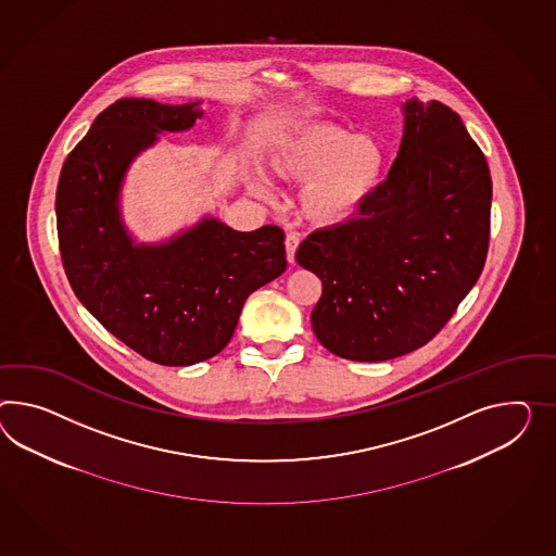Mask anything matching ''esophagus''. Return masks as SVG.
Returning a JSON list of instances; mask_svg holds the SVG:
<instances>
[{"label":"esophagus","mask_w":556,"mask_h":556,"mask_svg":"<svg viewBox=\"0 0 556 556\" xmlns=\"http://www.w3.org/2000/svg\"><path fill=\"white\" fill-rule=\"evenodd\" d=\"M300 238L296 233H288L286 236V257H288V262L290 264H294V260H296V250H299Z\"/></svg>","instance_id":"34e87169"}]
</instances>
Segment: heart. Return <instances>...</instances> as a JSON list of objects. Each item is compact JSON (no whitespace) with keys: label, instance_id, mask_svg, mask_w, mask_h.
Returning <instances> with one entry per match:
<instances>
[{"label":"heart","instance_id":"obj_1","mask_svg":"<svg viewBox=\"0 0 556 556\" xmlns=\"http://www.w3.org/2000/svg\"><path fill=\"white\" fill-rule=\"evenodd\" d=\"M266 163L278 179L302 184V217L318 228H334L375 198L383 184L387 151L372 135H355L334 123H304L274 139ZM252 189L266 195L262 179Z\"/></svg>","mask_w":556,"mask_h":556}]
</instances>
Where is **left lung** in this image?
Masks as SVG:
<instances>
[{"label": "left lung", "instance_id": "8db88e82", "mask_svg": "<svg viewBox=\"0 0 556 556\" xmlns=\"http://www.w3.org/2000/svg\"><path fill=\"white\" fill-rule=\"evenodd\" d=\"M397 159L375 198L311 233L296 262L323 280L316 339L349 361H389L431 341L478 282L490 242L492 179L459 114L403 104Z\"/></svg>", "mask_w": 556, "mask_h": 556}]
</instances>
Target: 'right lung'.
<instances>
[{
    "mask_svg": "<svg viewBox=\"0 0 556 556\" xmlns=\"http://www.w3.org/2000/svg\"><path fill=\"white\" fill-rule=\"evenodd\" d=\"M200 102L121 99L64 161L58 242L76 299L135 353L195 365L228 344L245 299L286 270L285 231H236L215 217L163 243H135L121 219L128 165L161 132L195 125Z\"/></svg>",
    "mask_w": 556,
    "mask_h": 556,
    "instance_id": "obj_1",
    "label": "right lung"
}]
</instances>
